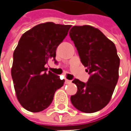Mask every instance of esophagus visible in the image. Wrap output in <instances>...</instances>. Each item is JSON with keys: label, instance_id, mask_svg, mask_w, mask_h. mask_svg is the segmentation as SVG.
Masks as SVG:
<instances>
[{"label": "esophagus", "instance_id": "esophagus-1", "mask_svg": "<svg viewBox=\"0 0 131 131\" xmlns=\"http://www.w3.org/2000/svg\"><path fill=\"white\" fill-rule=\"evenodd\" d=\"M72 82V81L69 80H65V83L66 84H70Z\"/></svg>", "mask_w": 131, "mask_h": 131}]
</instances>
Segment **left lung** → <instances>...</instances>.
Returning a JSON list of instances; mask_svg holds the SVG:
<instances>
[{"label":"left lung","instance_id":"left-lung-1","mask_svg":"<svg viewBox=\"0 0 131 131\" xmlns=\"http://www.w3.org/2000/svg\"><path fill=\"white\" fill-rule=\"evenodd\" d=\"M69 36L90 75L87 82L72 81L77 91L71 102L83 113L99 111L110 102L118 82L120 59L116 47L99 29L88 25L73 26Z\"/></svg>","mask_w":131,"mask_h":131}]
</instances>
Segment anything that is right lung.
<instances>
[{"label": "right lung", "instance_id": "obj_1", "mask_svg": "<svg viewBox=\"0 0 131 131\" xmlns=\"http://www.w3.org/2000/svg\"><path fill=\"white\" fill-rule=\"evenodd\" d=\"M71 25L52 22L35 26L22 35L13 52L11 76L18 100L26 110L38 113L52 103L55 92L64 80L45 64L56 62V50L68 34Z\"/></svg>", "mask_w": 131, "mask_h": 131}]
</instances>
